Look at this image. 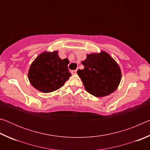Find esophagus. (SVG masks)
Masks as SVG:
<instances>
[{
  "label": "esophagus",
  "instance_id": "34e87169",
  "mask_svg": "<svg viewBox=\"0 0 150 150\" xmlns=\"http://www.w3.org/2000/svg\"><path fill=\"white\" fill-rule=\"evenodd\" d=\"M71 73H72L73 75L77 74V70H73V71H71Z\"/></svg>",
  "mask_w": 150,
  "mask_h": 150
}]
</instances>
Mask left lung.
I'll use <instances>...</instances> for the list:
<instances>
[{"instance_id":"obj_1","label":"left lung","mask_w":150,"mask_h":150,"mask_svg":"<svg viewBox=\"0 0 150 150\" xmlns=\"http://www.w3.org/2000/svg\"><path fill=\"white\" fill-rule=\"evenodd\" d=\"M81 63L84 69L77 71V74L85 90L96 97L108 96L116 90L122 77L120 68L108 53L87 54Z\"/></svg>"}]
</instances>
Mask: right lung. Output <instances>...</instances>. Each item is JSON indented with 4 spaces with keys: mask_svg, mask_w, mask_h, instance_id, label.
Here are the masks:
<instances>
[{
    "mask_svg": "<svg viewBox=\"0 0 150 150\" xmlns=\"http://www.w3.org/2000/svg\"><path fill=\"white\" fill-rule=\"evenodd\" d=\"M68 59H62L57 51L44 52L30 65L28 77L35 89L51 93L59 89L71 75L68 69Z\"/></svg>",
    "mask_w": 150,
    "mask_h": 150,
    "instance_id": "add662e5",
    "label": "right lung"
}]
</instances>
